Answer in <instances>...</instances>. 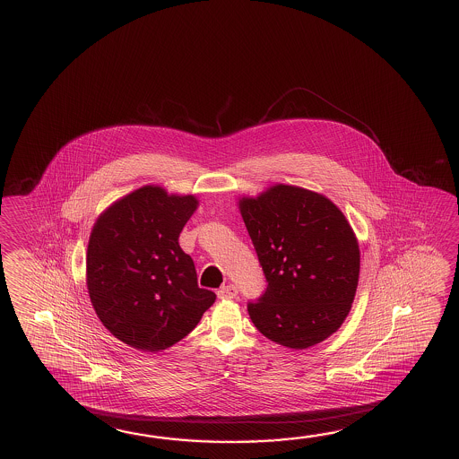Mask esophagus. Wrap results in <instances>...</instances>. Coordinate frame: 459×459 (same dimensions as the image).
I'll use <instances>...</instances> for the list:
<instances>
[{
	"label": "esophagus",
	"instance_id": "esophagus-1",
	"mask_svg": "<svg viewBox=\"0 0 459 459\" xmlns=\"http://www.w3.org/2000/svg\"><path fill=\"white\" fill-rule=\"evenodd\" d=\"M237 294H238V290L235 288L234 284H227V286H222L221 290H217L219 299H234V298H237Z\"/></svg>",
	"mask_w": 459,
	"mask_h": 459
}]
</instances>
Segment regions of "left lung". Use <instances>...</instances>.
I'll use <instances>...</instances> for the list:
<instances>
[{"label":"left lung","instance_id":"left-lung-1","mask_svg":"<svg viewBox=\"0 0 459 459\" xmlns=\"http://www.w3.org/2000/svg\"><path fill=\"white\" fill-rule=\"evenodd\" d=\"M266 290L248 302L264 337L292 350L317 345L342 327L355 299L359 247L330 199L276 185L238 201Z\"/></svg>","mask_w":459,"mask_h":459}]
</instances>
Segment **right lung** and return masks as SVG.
<instances>
[{"label": "right lung", "instance_id": "add662e5", "mask_svg": "<svg viewBox=\"0 0 459 459\" xmlns=\"http://www.w3.org/2000/svg\"><path fill=\"white\" fill-rule=\"evenodd\" d=\"M191 195L139 187L98 217L86 253V284L96 316L114 337L141 351L175 345L212 304L197 286L179 234L196 211Z\"/></svg>", "mask_w": 459, "mask_h": 459}]
</instances>
